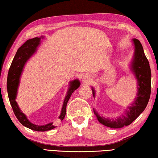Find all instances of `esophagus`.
Listing matches in <instances>:
<instances>
[{"label":"esophagus","instance_id":"obj_1","mask_svg":"<svg viewBox=\"0 0 158 158\" xmlns=\"http://www.w3.org/2000/svg\"><path fill=\"white\" fill-rule=\"evenodd\" d=\"M85 80H86V79H85Z\"/></svg>","mask_w":158,"mask_h":158}]
</instances>
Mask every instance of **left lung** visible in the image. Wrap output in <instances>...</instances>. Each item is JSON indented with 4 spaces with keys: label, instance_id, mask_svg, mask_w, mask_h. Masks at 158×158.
<instances>
[{
    "label": "left lung",
    "instance_id": "left-lung-1",
    "mask_svg": "<svg viewBox=\"0 0 158 158\" xmlns=\"http://www.w3.org/2000/svg\"><path fill=\"white\" fill-rule=\"evenodd\" d=\"M135 44V56L132 62V69L135 73L138 83V93L137 97L134 102L122 117H117V119L105 118L100 116L94 109V113L97 119L103 125L111 128H120L125 126H128L132 123L141 113L145 109L148 104L151 95V78L152 73L149 63L143 51L142 44L138 39H133ZM93 96H95L94 90L92 88Z\"/></svg>",
    "mask_w": 158,
    "mask_h": 158
}]
</instances>
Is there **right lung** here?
Returning a JSON list of instances; mask_svg holds the SVG:
<instances>
[{
  "mask_svg": "<svg viewBox=\"0 0 158 158\" xmlns=\"http://www.w3.org/2000/svg\"><path fill=\"white\" fill-rule=\"evenodd\" d=\"M40 41H41V38L39 37L28 39L18 49L9 70L6 88H7L10 104L11 105L13 113H14L17 119L19 120V122L28 128L39 131V132H44V131L53 129L56 127L53 126V123H49L44 126H37L31 123L28 120L26 116L20 110L18 104L15 101L17 89H18L19 82V77L22 72L23 66H24L26 62L36 51V48L40 44ZM79 85L80 82L77 79L74 80L70 83L69 91L65 97L61 114L59 117V119L61 121L64 119L66 115V105L70 97L71 96L73 92L79 88Z\"/></svg>",
  "mask_w": 158,
  "mask_h": 158,
  "instance_id": "add662e5",
  "label": "right lung"
}]
</instances>
